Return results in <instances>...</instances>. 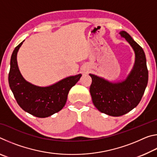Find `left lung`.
I'll list each match as a JSON object with an SVG mask.
<instances>
[{
	"instance_id": "1",
	"label": "left lung",
	"mask_w": 157,
	"mask_h": 157,
	"mask_svg": "<svg viewBox=\"0 0 157 157\" xmlns=\"http://www.w3.org/2000/svg\"><path fill=\"white\" fill-rule=\"evenodd\" d=\"M134 52V66L124 80L110 82L90 73V86L93 103L98 111L111 116H121L139 105L148 82V71L145 52L141 47L125 31H121Z\"/></svg>"
}]
</instances>
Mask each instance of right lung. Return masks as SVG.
Here are the masks:
<instances>
[{
    "mask_svg": "<svg viewBox=\"0 0 157 157\" xmlns=\"http://www.w3.org/2000/svg\"><path fill=\"white\" fill-rule=\"evenodd\" d=\"M24 41L12 52L8 76L10 87L23 110L38 118H47L62 109L69 91L79 81L82 74L66 77L47 86L28 82L21 73L17 63V53Z\"/></svg>",
    "mask_w": 157,
    "mask_h": 157,
    "instance_id": "right-lung-1",
    "label": "right lung"
}]
</instances>
